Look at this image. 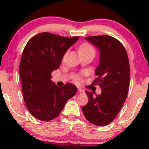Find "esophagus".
<instances>
[{"label":"esophagus","mask_w":149,"mask_h":149,"mask_svg":"<svg viewBox=\"0 0 149 149\" xmlns=\"http://www.w3.org/2000/svg\"><path fill=\"white\" fill-rule=\"evenodd\" d=\"M78 91H79V93H84V91L83 89H82L81 88H78Z\"/></svg>","instance_id":"1"}]
</instances>
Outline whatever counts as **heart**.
<instances>
[{
	"instance_id": "heart-1",
	"label": "heart",
	"mask_w": 149,
	"mask_h": 149,
	"mask_svg": "<svg viewBox=\"0 0 149 149\" xmlns=\"http://www.w3.org/2000/svg\"><path fill=\"white\" fill-rule=\"evenodd\" d=\"M87 50H94V49H93V48L88 44L82 45L80 47V48H79V52H81V51H87ZM79 79H80V78L76 77V80H79Z\"/></svg>"
}]
</instances>
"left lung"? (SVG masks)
Wrapping results in <instances>:
<instances>
[{
  "mask_svg": "<svg viewBox=\"0 0 149 149\" xmlns=\"http://www.w3.org/2000/svg\"><path fill=\"white\" fill-rule=\"evenodd\" d=\"M85 39L100 51V63L94 72L97 79L93 84L102 88V93L97 95L95 91H85L88 102L82 110L87 120L104 126L115 119L127 97L130 85L128 57L124 46L110 36Z\"/></svg>",
  "mask_w": 149,
  "mask_h": 149,
  "instance_id": "obj_1",
  "label": "left lung"
}]
</instances>
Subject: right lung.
Instances as JSON below:
<instances>
[{
    "instance_id": "right-lung-1",
    "label": "right lung",
    "mask_w": 149,
    "mask_h": 149,
    "mask_svg": "<svg viewBox=\"0 0 149 149\" xmlns=\"http://www.w3.org/2000/svg\"><path fill=\"white\" fill-rule=\"evenodd\" d=\"M79 39L49 32L30 39L22 55L19 73L24 100L30 113L42 121L53 120L77 91L71 84L63 88L51 81V73L59 68L66 51Z\"/></svg>"
}]
</instances>
